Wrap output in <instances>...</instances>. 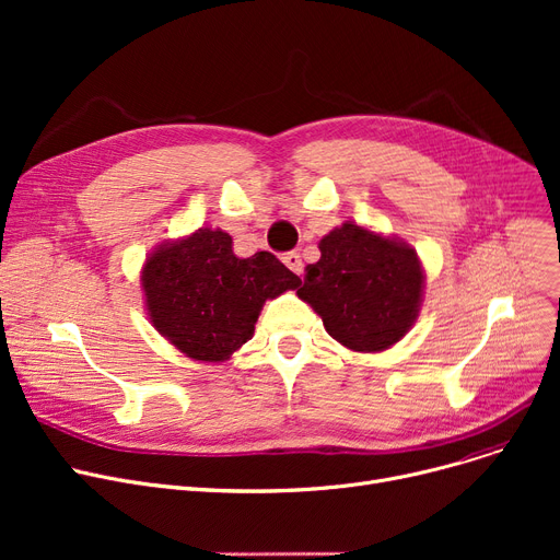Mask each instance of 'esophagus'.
I'll use <instances>...</instances> for the list:
<instances>
[{"label": "esophagus", "instance_id": "34e87169", "mask_svg": "<svg viewBox=\"0 0 560 560\" xmlns=\"http://www.w3.org/2000/svg\"><path fill=\"white\" fill-rule=\"evenodd\" d=\"M283 262L288 265V268L295 272V275H302V256L298 252H288L283 254Z\"/></svg>", "mask_w": 560, "mask_h": 560}]
</instances>
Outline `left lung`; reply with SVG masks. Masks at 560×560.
<instances>
[{
    "instance_id": "1",
    "label": "left lung",
    "mask_w": 560,
    "mask_h": 560,
    "mask_svg": "<svg viewBox=\"0 0 560 560\" xmlns=\"http://www.w3.org/2000/svg\"><path fill=\"white\" fill-rule=\"evenodd\" d=\"M298 295L351 351H384L416 325L424 270L416 249L388 235L345 222L319 241Z\"/></svg>"
}]
</instances>
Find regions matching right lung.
Here are the masks:
<instances>
[{"label": "right lung", "instance_id": "add662e5", "mask_svg": "<svg viewBox=\"0 0 560 560\" xmlns=\"http://www.w3.org/2000/svg\"><path fill=\"white\" fill-rule=\"evenodd\" d=\"M140 281L154 329L203 363L226 361L252 340L262 304L302 283L270 252L238 258L231 235L211 226L159 245Z\"/></svg>", "mask_w": 560, "mask_h": 560}]
</instances>
